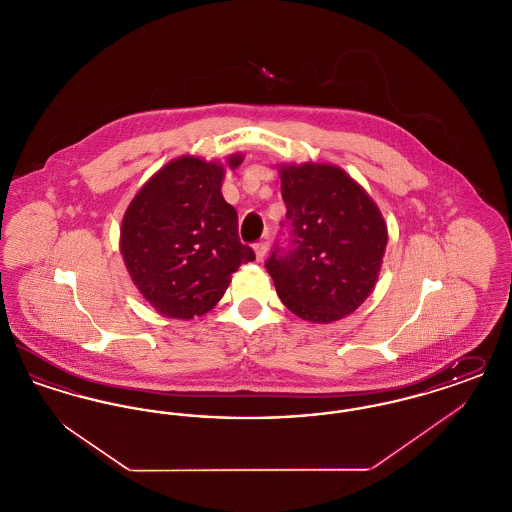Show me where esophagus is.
<instances>
[{
  "label": "esophagus",
  "mask_w": 512,
  "mask_h": 512,
  "mask_svg": "<svg viewBox=\"0 0 512 512\" xmlns=\"http://www.w3.org/2000/svg\"><path fill=\"white\" fill-rule=\"evenodd\" d=\"M255 255H257V261H263L265 259V255H267L268 251V240L265 238V240H261V242H257L255 244Z\"/></svg>",
  "instance_id": "1"
}]
</instances>
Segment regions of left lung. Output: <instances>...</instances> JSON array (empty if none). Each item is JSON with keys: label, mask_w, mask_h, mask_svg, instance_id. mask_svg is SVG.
Returning <instances> with one entry per match:
<instances>
[{"label": "left lung", "mask_w": 512, "mask_h": 512, "mask_svg": "<svg viewBox=\"0 0 512 512\" xmlns=\"http://www.w3.org/2000/svg\"><path fill=\"white\" fill-rule=\"evenodd\" d=\"M286 245L265 263L293 315L334 322L351 315L374 290L388 228L365 190L334 165L284 167Z\"/></svg>", "instance_id": "1"}]
</instances>
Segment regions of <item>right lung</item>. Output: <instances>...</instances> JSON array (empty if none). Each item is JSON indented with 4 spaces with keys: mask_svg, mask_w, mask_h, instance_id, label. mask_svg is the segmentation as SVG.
Returning <instances> with one entry per match:
<instances>
[{
    "mask_svg": "<svg viewBox=\"0 0 512 512\" xmlns=\"http://www.w3.org/2000/svg\"><path fill=\"white\" fill-rule=\"evenodd\" d=\"M242 155H232L236 169ZM224 167L180 157L153 174L128 205L121 253L132 282L165 317H201L220 301L230 276L255 261L240 242L238 213L224 201Z\"/></svg>",
    "mask_w": 512,
    "mask_h": 512,
    "instance_id": "obj_1",
    "label": "right lung"
}]
</instances>
